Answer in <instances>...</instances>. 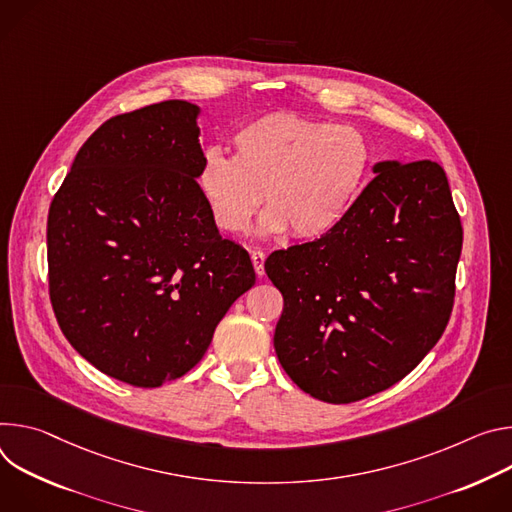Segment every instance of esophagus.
<instances>
[{"label":"esophagus","instance_id":"1","mask_svg":"<svg viewBox=\"0 0 512 512\" xmlns=\"http://www.w3.org/2000/svg\"><path fill=\"white\" fill-rule=\"evenodd\" d=\"M250 258H252V264H254V270H256V274L258 276H262L264 274V252H260V250H254L252 254H250Z\"/></svg>","mask_w":512,"mask_h":512}]
</instances>
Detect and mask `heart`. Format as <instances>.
Segmentation results:
<instances>
[{
  "label": "heart",
  "mask_w": 512,
  "mask_h": 512,
  "mask_svg": "<svg viewBox=\"0 0 512 512\" xmlns=\"http://www.w3.org/2000/svg\"><path fill=\"white\" fill-rule=\"evenodd\" d=\"M232 158L207 152L197 175L211 219L242 234L264 199L256 232L313 242L346 219L372 162L352 126H329L291 111L256 118L232 136Z\"/></svg>",
  "instance_id": "heart-1"
}]
</instances>
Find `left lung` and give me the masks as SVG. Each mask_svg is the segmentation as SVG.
I'll use <instances>...</instances> for the list:
<instances>
[{"instance_id":"obj_1","label":"left lung","mask_w":512,"mask_h":512,"mask_svg":"<svg viewBox=\"0 0 512 512\" xmlns=\"http://www.w3.org/2000/svg\"><path fill=\"white\" fill-rule=\"evenodd\" d=\"M372 173L333 232L264 262L285 299L278 362L333 405L403 380L437 344L456 293L464 234L445 170L382 160Z\"/></svg>"}]
</instances>
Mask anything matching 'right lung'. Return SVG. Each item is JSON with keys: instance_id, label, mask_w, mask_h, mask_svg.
<instances>
[{"instance_id": "1", "label": "right lung", "mask_w": 512, "mask_h": 512, "mask_svg": "<svg viewBox=\"0 0 512 512\" xmlns=\"http://www.w3.org/2000/svg\"><path fill=\"white\" fill-rule=\"evenodd\" d=\"M199 113L170 99L107 120L48 211L56 321L99 372L140 388L187 374L256 282L199 191Z\"/></svg>"}]
</instances>
